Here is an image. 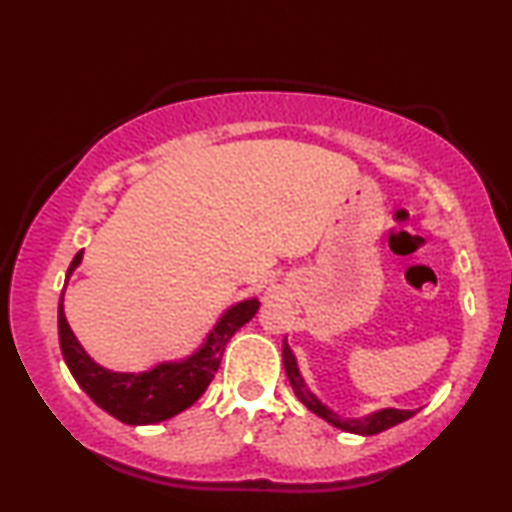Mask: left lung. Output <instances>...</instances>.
Wrapping results in <instances>:
<instances>
[{
    "instance_id": "left-lung-1",
    "label": "left lung",
    "mask_w": 512,
    "mask_h": 512,
    "mask_svg": "<svg viewBox=\"0 0 512 512\" xmlns=\"http://www.w3.org/2000/svg\"><path fill=\"white\" fill-rule=\"evenodd\" d=\"M282 356H284V370H286V377H289L293 391H296V396L303 401V405H307L314 415H319L321 419H326L328 424L338 426L342 431H349V433H359V436H375V433L380 431H387L391 426L405 422V419H410L415 412L412 410H396V408H384V410H377L373 415L368 417H361V419H345L340 415H335L333 410H328L324 403L319 401L317 396L312 394L310 389H307V384L303 380V375H300L298 370V363H296V356H293L291 347L282 345Z\"/></svg>"
}]
</instances>
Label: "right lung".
<instances>
[{"label":"right lung","mask_w":512,"mask_h":512,"mask_svg":"<svg viewBox=\"0 0 512 512\" xmlns=\"http://www.w3.org/2000/svg\"><path fill=\"white\" fill-rule=\"evenodd\" d=\"M83 251L74 256L69 265L67 277L81 263ZM65 296V291H62ZM258 300H242L223 312V317L216 321V326L209 331L207 340L202 342L198 352L188 356L184 361H167L158 363L144 373H114L90 359L86 349L79 345L72 328L67 324L65 310H62V298L58 305V335L60 349L65 356V363L79 387L100 405L111 417L121 419L123 424H158L165 422L181 410L191 408L198 398L205 394L209 382L214 380V373L219 370L223 349L235 331L251 321L258 312Z\"/></svg>","instance_id":"add662e5"}]
</instances>
